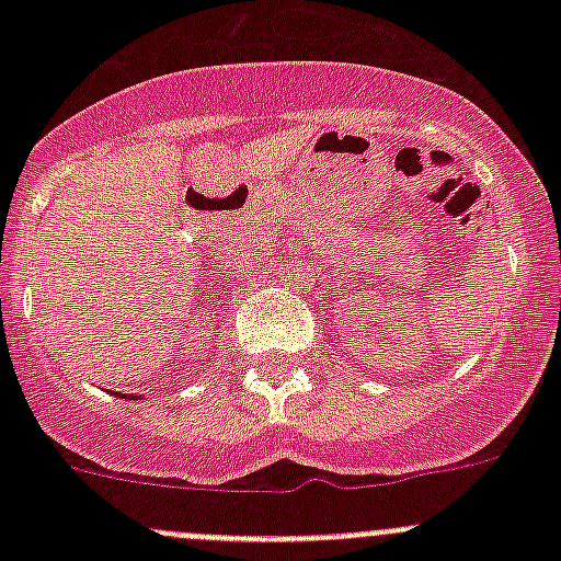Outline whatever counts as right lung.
<instances>
[{"mask_svg":"<svg viewBox=\"0 0 561 561\" xmlns=\"http://www.w3.org/2000/svg\"><path fill=\"white\" fill-rule=\"evenodd\" d=\"M118 396H122V393H118ZM124 399H127V396H124Z\"/></svg>","mask_w":561,"mask_h":561,"instance_id":"obj_1","label":"right lung"}]
</instances>
